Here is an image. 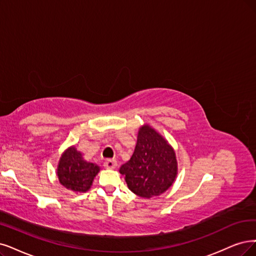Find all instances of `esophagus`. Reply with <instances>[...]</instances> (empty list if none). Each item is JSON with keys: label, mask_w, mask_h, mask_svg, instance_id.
<instances>
[{"label": "esophagus", "mask_w": 256, "mask_h": 256, "mask_svg": "<svg viewBox=\"0 0 256 256\" xmlns=\"http://www.w3.org/2000/svg\"><path fill=\"white\" fill-rule=\"evenodd\" d=\"M104 168H110V170H112V168H117V162L116 160H114V159H110V160H106V162H104Z\"/></svg>", "instance_id": "34e87169"}]
</instances>
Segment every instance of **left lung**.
I'll return each mask as SVG.
<instances>
[{"mask_svg":"<svg viewBox=\"0 0 256 256\" xmlns=\"http://www.w3.org/2000/svg\"><path fill=\"white\" fill-rule=\"evenodd\" d=\"M119 172L134 194L142 198L159 196L177 177L176 153L162 134L150 124H144L138 130L133 155Z\"/></svg>","mask_w":256,"mask_h":256,"instance_id":"obj_1","label":"left lung"}]
</instances>
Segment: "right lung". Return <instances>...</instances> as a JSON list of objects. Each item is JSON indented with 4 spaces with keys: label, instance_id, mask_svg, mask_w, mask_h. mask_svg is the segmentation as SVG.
Wrapping results in <instances>:
<instances>
[{
    "label": "right lung",
    "instance_id": "add662e5",
    "mask_svg": "<svg viewBox=\"0 0 256 256\" xmlns=\"http://www.w3.org/2000/svg\"><path fill=\"white\" fill-rule=\"evenodd\" d=\"M99 172L100 166L86 162L74 146L64 150L56 166V176L60 184L77 194L88 192L92 184L94 178Z\"/></svg>",
    "mask_w": 256,
    "mask_h": 256
}]
</instances>
